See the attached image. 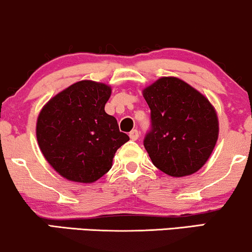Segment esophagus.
Segmentation results:
<instances>
[{"instance_id": "obj_1", "label": "esophagus", "mask_w": 252, "mask_h": 252, "mask_svg": "<svg viewBox=\"0 0 252 252\" xmlns=\"http://www.w3.org/2000/svg\"><path fill=\"white\" fill-rule=\"evenodd\" d=\"M139 131L138 129H133V131L129 132V138L132 139V140H137V139L139 138Z\"/></svg>"}]
</instances>
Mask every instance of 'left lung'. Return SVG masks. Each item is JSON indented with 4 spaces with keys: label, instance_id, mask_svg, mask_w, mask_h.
<instances>
[{
    "label": "left lung",
    "instance_id": "obj_1",
    "mask_svg": "<svg viewBox=\"0 0 252 252\" xmlns=\"http://www.w3.org/2000/svg\"><path fill=\"white\" fill-rule=\"evenodd\" d=\"M143 95L151 109V129L144 146L153 165L172 177L197 172L217 143L220 127L214 106L173 76L157 80Z\"/></svg>",
    "mask_w": 252,
    "mask_h": 252
}]
</instances>
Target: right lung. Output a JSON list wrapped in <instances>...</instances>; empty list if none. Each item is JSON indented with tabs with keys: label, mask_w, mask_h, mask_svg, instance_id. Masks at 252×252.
<instances>
[{
	"label": "right lung",
	"mask_w": 252,
	"mask_h": 252,
	"mask_svg": "<svg viewBox=\"0 0 252 252\" xmlns=\"http://www.w3.org/2000/svg\"><path fill=\"white\" fill-rule=\"evenodd\" d=\"M111 87L82 80L56 94L41 109L36 138L46 160L60 176L94 183L107 173L117 150L129 140L105 112Z\"/></svg>",
	"instance_id": "right-lung-1"
}]
</instances>
